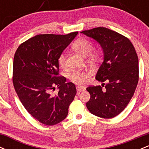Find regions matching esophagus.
<instances>
[{
	"label": "esophagus",
	"instance_id": "esophagus-1",
	"mask_svg": "<svg viewBox=\"0 0 149 149\" xmlns=\"http://www.w3.org/2000/svg\"><path fill=\"white\" fill-rule=\"evenodd\" d=\"M76 90H77V92H78V93H80V92L84 91V89L80 88V87H78V86L76 87Z\"/></svg>",
	"mask_w": 149,
	"mask_h": 149
}]
</instances>
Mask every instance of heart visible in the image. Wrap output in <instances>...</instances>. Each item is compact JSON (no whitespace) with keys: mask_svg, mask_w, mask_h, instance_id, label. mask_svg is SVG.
Listing matches in <instances>:
<instances>
[{"mask_svg":"<svg viewBox=\"0 0 149 149\" xmlns=\"http://www.w3.org/2000/svg\"><path fill=\"white\" fill-rule=\"evenodd\" d=\"M73 49L76 52L79 53L83 57H86L91 52L92 49V44L90 41L85 38H80L77 40L72 45ZM98 58V53L92 52L90 54V59L95 60ZM58 64L61 67H64L66 65V54L64 52L61 53L58 57ZM90 73L88 71H76L70 75L69 78L73 83L80 85H85L88 82Z\"/></svg>","mask_w":149,"mask_h":149,"instance_id":"1","label":"heart"}]
</instances>
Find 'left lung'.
<instances>
[{"label":"left lung","mask_w":149,"mask_h":149,"mask_svg":"<svg viewBox=\"0 0 149 149\" xmlns=\"http://www.w3.org/2000/svg\"><path fill=\"white\" fill-rule=\"evenodd\" d=\"M80 33L94 39L102 47L104 61L95 78L107 82L104 90L100 85L87 88L90 99L86 107L93 115L112 118L125 109L136 90L139 80L137 54L127 38L105 27Z\"/></svg>","instance_id":"left-lung-1"}]
</instances>
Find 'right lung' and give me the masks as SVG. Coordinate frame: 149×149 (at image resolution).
<instances>
[{
  "label": "right lung",
  "mask_w": 149,
  "mask_h": 149,
  "mask_svg": "<svg viewBox=\"0 0 149 149\" xmlns=\"http://www.w3.org/2000/svg\"><path fill=\"white\" fill-rule=\"evenodd\" d=\"M78 32L66 35L40 34L18 47L13 61V85L26 110L44 125L66 118L76 88L59 76L58 57ZM58 87L55 95L51 92Z\"/></svg>",
  "instance_id": "1"
}]
</instances>
